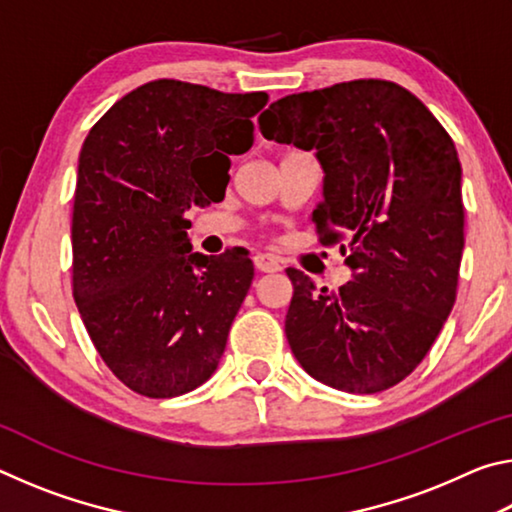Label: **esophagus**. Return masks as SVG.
<instances>
[{"label": "esophagus", "mask_w": 512, "mask_h": 512, "mask_svg": "<svg viewBox=\"0 0 512 512\" xmlns=\"http://www.w3.org/2000/svg\"><path fill=\"white\" fill-rule=\"evenodd\" d=\"M255 268L259 273H277L280 271V262L273 255H266V253H259L255 255Z\"/></svg>", "instance_id": "34e87169"}]
</instances>
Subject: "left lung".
Returning a JSON list of instances; mask_svg holds the SVG:
<instances>
[{"mask_svg": "<svg viewBox=\"0 0 512 512\" xmlns=\"http://www.w3.org/2000/svg\"><path fill=\"white\" fill-rule=\"evenodd\" d=\"M266 140L316 151L323 244L341 246L352 280L336 293L287 268L284 332L311 377L379 393L411 375L456 300L463 255L461 162L429 108L391 81L289 94L259 115Z\"/></svg>", "mask_w": 512, "mask_h": 512, "instance_id": "1", "label": "left lung"}]
</instances>
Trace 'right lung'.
Returning <instances> with one entry per match:
<instances>
[{"mask_svg": "<svg viewBox=\"0 0 512 512\" xmlns=\"http://www.w3.org/2000/svg\"><path fill=\"white\" fill-rule=\"evenodd\" d=\"M266 92L173 79L128 92L79 155L74 300L94 348L131 391L164 400L214 375L253 282L244 248L192 253V205L221 201L230 155L255 142Z\"/></svg>", "mask_w": 512, "mask_h": 512, "instance_id": "obj_1", "label": "right lung"}]
</instances>
